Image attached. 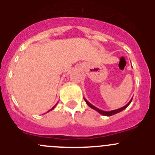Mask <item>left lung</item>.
<instances>
[{"label":"left lung","instance_id":"8db88e82","mask_svg":"<svg viewBox=\"0 0 155 155\" xmlns=\"http://www.w3.org/2000/svg\"><path fill=\"white\" fill-rule=\"evenodd\" d=\"M84 101H85L86 103H87V105H88L89 107H91V109H94V110H95V111H97V112H98V113L103 115V116H113V115H114V114H116V113H120V112L123 111V110H124V109H125L126 108H127V106H128V105H130V102H132V99H131L130 101V102H129L128 103H127V105H125V106H124V107H122V108H120V109H116V110H112V111H103V110H102V109H98V108H96V107H95V106H94V105H91V104L89 102H87V101L85 99V98H84Z\"/></svg>","mask_w":155,"mask_h":155}]
</instances>
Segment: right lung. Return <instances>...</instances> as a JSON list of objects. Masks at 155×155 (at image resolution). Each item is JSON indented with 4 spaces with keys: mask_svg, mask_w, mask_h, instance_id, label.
<instances>
[{
    "mask_svg": "<svg viewBox=\"0 0 155 155\" xmlns=\"http://www.w3.org/2000/svg\"><path fill=\"white\" fill-rule=\"evenodd\" d=\"M53 108H54V107H53ZM53 108H52V109H53Z\"/></svg>",
    "mask_w": 155,
    "mask_h": 155,
    "instance_id": "obj_1",
    "label": "right lung"
}]
</instances>
